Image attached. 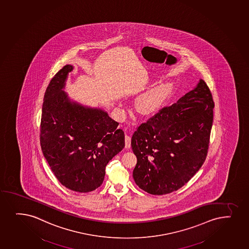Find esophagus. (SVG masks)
I'll use <instances>...</instances> for the list:
<instances>
[{"mask_svg":"<svg viewBox=\"0 0 249 249\" xmlns=\"http://www.w3.org/2000/svg\"><path fill=\"white\" fill-rule=\"evenodd\" d=\"M131 145V137L129 135H125V148L129 149Z\"/></svg>","mask_w":249,"mask_h":249,"instance_id":"esophagus-1","label":"esophagus"}]
</instances>
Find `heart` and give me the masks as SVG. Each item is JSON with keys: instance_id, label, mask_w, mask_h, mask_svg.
Segmentation results:
<instances>
[{"instance_id": "heart-1", "label": "heart", "mask_w": 249, "mask_h": 249, "mask_svg": "<svg viewBox=\"0 0 249 249\" xmlns=\"http://www.w3.org/2000/svg\"><path fill=\"white\" fill-rule=\"evenodd\" d=\"M167 96L166 89L163 86L156 87L143 94L138 100V110L142 114H149L156 111Z\"/></svg>"}]
</instances>
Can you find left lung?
<instances>
[{
    "instance_id": "obj_1",
    "label": "left lung",
    "mask_w": 249,
    "mask_h": 249,
    "mask_svg": "<svg viewBox=\"0 0 249 249\" xmlns=\"http://www.w3.org/2000/svg\"><path fill=\"white\" fill-rule=\"evenodd\" d=\"M214 102L205 81L138 126L131 139L135 183L150 195L182 188L205 161Z\"/></svg>"
}]
</instances>
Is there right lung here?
Listing matches in <instances>:
<instances>
[{
    "instance_id": "right-lung-1",
    "label": "right lung",
    "mask_w": 249,
    "mask_h": 249,
    "mask_svg": "<svg viewBox=\"0 0 249 249\" xmlns=\"http://www.w3.org/2000/svg\"><path fill=\"white\" fill-rule=\"evenodd\" d=\"M73 66L54 74L44 95L40 143L58 181L87 193L103 183L109 160L124 147V133L102 109L71 102L62 90Z\"/></svg>"
}]
</instances>
